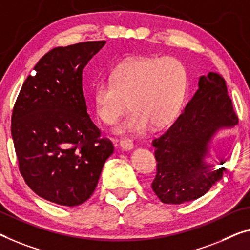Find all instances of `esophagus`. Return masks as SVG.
I'll list each match as a JSON object with an SVG mask.
<instances>
[{
    "mask_svg": "<svg viewBox=\"0 0 250 250\" xmlns=\"http://www.w3.org/2000/svg\"><path fill=\"white\" fill-rule=\"evenodd\" d=\"M119 146H120V148L122 149V150L129 151V150H131V149L133 148V144L130 140H128V139H122V140L119 141Z\"/></svg>",
    "mask_w": 250,
    "mask_h": 250,
    "instance_id": "1",
    "label": "esophagus"
}]
</instances>
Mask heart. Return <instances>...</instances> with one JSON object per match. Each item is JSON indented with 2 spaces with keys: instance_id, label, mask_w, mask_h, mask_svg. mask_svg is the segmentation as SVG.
Listing matches in <instances>:
<instances>
[{
  "instance_id": "1",
  "label": "heart",
  "mask_w": 250,
  "mask_h": 250,
  "mask_svg": "<svg viewBox=\"0 0 250 250\" xmlns=\"http://www.w3.org/2000/svg\"><path fill=\"white\" fill-rule=\"evenodd\" d=\"M188 89V73L174 57H135L115 68L111 78L95 85L93 101L98 117L114 125L128 109L132 112L117 126L122 135L140 136L149 126L163 129L176 119Z\"/></svg>"
}]
</instances>
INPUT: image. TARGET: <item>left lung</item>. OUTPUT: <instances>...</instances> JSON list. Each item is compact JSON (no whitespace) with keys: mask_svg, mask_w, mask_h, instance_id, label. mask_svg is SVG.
I'll list each match as a JSON object with an SVG mask.
<instances>
[{"mask_svg":"<svg viewBox=\"0 0 250 250\" xmlns=\"http://www.w3.org/2000/svg\"><path fill=\"white\" fill-rule=\"evenodd\" d=\"M238 125L226 81L210 72L170 128L152 141L157 174L151 188L163 203L181 204L203 196L222 178L227 159L211 154L213 139Z\"/></svg>","mask_w":250,"mask_h":250,"instance_id":"1","label":"left lung"}]
</instances>
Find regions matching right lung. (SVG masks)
<instances>
[{
    "label": "right lung",
    "mask_w": 250,
    "mask_h": 250,
    "mask_svg": "<svg viewBox=\"0 0 250 250\" xmlns=\"http://www.w3.org/2000/svg\"><path fill=\"white\" fill-rule=\"evenodd\" d=\"M106 42L54 48L22 85L11 133L25 183L42 199L65 207L88 200L112 143L100 138L83 92V69Z\"/></svg>",
    "instance_id": "add662e5"
}]
</instances>
